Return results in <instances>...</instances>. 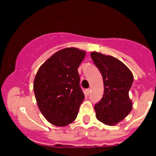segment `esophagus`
Masks as SVG:
<instances>
[{"mask_svg":"<svg viewBox=\"0 0 156 156\" xmlns=\"http://www.w3.org/2000/svg\"><path fill=\"white\" fill-rule=\"evenodd\" d=\"M90 89H87L85 90V95L86 96H88L90 94Z\"/></svg>","mask_w":156,"mask_h":156,"instance_id":"34e87169","label":"esophagus"}]
</instances>
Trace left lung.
I'll return each mask as SVG.
<instances>
[{
  "mask_svg": "<svg viewBox=\"0 0 156 156\" xmlns=\"http://www.w3.org/2000/svg\"><path fill=\"white\" fill-rule=\"evenodd\" d=\"M90 56L101 72L104 85L103 98L95 105L96 117L100 122L114 126L132 110L129 90L132 86V72L122 61L112 56L94 51Z\"/></svg>",
  "mask_w": 156,
  "mask_h": 156,
  "instance_id": "8db88e82",
  "label": "left lung"
}]
</instances>
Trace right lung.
<instances>
[{
	"label": "right lung",
	"instance_id": "1",
	"mask_svg": "<svg viewBox=\"0 0 156 156\" xmlns=\"http://www.w3.org/2000/svg\"><path fill=\"white\" fill-rule=\"evenodd\" d=\"M86 52L75 48L59 50L39 68L33 89L37 106L52 125L64 127L78 115L84 95L78 68Z\"/></svg>",
	"mask_w": 156,
	"mask_h": 156
}]
</instances>
